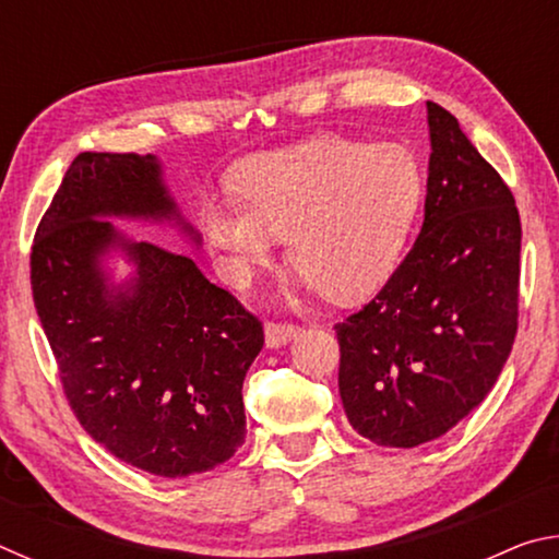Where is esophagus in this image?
<instances>
[{
	"instance_id": "34e87169",
	"label": "esophagus",
	"mask_w": 559,
	"mask_h": 559,
	"mask_svg": "<svg viewBox=\"0 0 559 559\" xmlns=\"http://www.w3.org/2000/svg\"><path fill=\"white\" fill-rule=\"evenodd\" d=\"M298 325L293 323H276V320H271V323H266V347L276 349L281 345H286L288 340H293L298 335Z\"/></svg>"
}]
</instances>
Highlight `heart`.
I'll return each mask as SVG.
<instances>
[{
    "label": "heart",
    "instance_id": "obj_1",
    "mask_svg": "<svg viewBox=\"0 0 559 559\" xmlns=\"http://www.w3.org/2000/svg\"><path fill=\"white\" fill-rule=\"evenodd\" d=\"M234 185L239 197L202 210L234 276L269 266L288 236L290 266L333 300L370 296L392 276L424 200L409 147L335 135L246 157Z\"/></svg>",
    "mask_w": 559,
    "mask_h": 559
}]
</instances>
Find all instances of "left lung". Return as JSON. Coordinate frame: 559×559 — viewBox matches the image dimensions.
Here are the masks:
<instances>
[{
  "instance_id": "1",
  "label": "left lung",
  "mask_w": 559,
  "mask_h": 559,
  "mask_svg": "<svg viewBox=\"0 0 559 559\" xmlns=\"http://www.w3.org/2000/svg\"><path fill=\"white\" fill-rule=\"evenodd\" d=\"M429 112L424 224L362 310L335 325L349 424L377 447L443 437L493 390L518 333L520 214L459 120Z\"/></svg>"
}]
</instances>
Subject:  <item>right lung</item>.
I'll return each instance as SVG.
<instances>
[{
    "instance_id": "add662e5",
    "label": "right lung",
    "mask_w": 559,
    "mask_h": 559,
    "mask_svg": "<svg viewBox=\"0 0 559 559\" xmlns=\"http://www.w3.org/2000/svg\"><path fill=\"white\" fill-rule=\"evenodd\" d=\"M108 216L185 224L157 157L81 153L41 216L32 293L75 419L112 456L163 478L229 461L246 437L243 377L261 320L185 253L130 241ZM136 276L116 287L102 257Z\"/></svg>"
}]
</instances>
